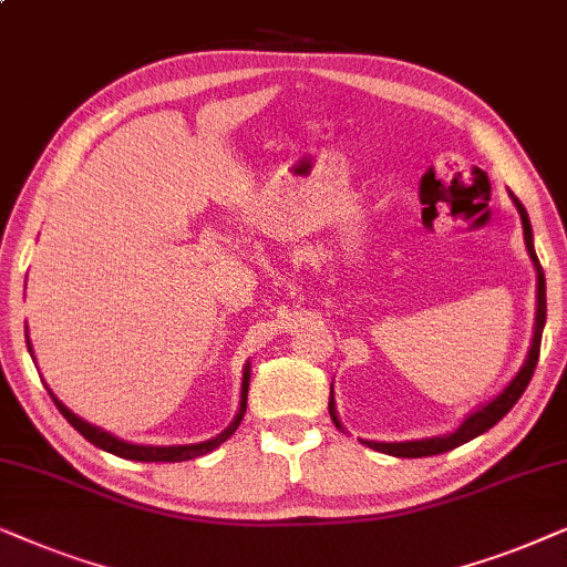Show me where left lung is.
<instances>
[{"label": "left lung", "mask_w": 567, "mask_h": 567, "mask_svg": "<svg viewBox=\"0 0 567 567\" xmlns=\"http://www.w3.org/2000/svg\"><path fill=\"white\" fill-rule=\"evenodd\" d=\"M513 196V194H511ZM513 205H516L518 215H520V225H524V240H526V251H529L534 269H537V319H534V337H532V347L529 354H526L524 365L518 368V373L513 375L508 386H505L501 394L495 399H489L487 404H482L480 410H474L470 417H464L462 425H458L454 433L449 435H437V437H422V441H402V443H375V441H362L368 449L381 451V454L389 456H399V458H422V456H435V454H446V451L462 446V443L472 441L482 433H487L495 422H501L505 414L511 412V406L518 402L520 394H524L526 386H529L534 368H537L539 360V344H542V331H545V321H547V288H545V271H542V264L537 259V251H534V236H532V223L529 215L520 202L513 196ZM329 414L334 420V425L342 430V422L337 417V406H334V391L329 396Z\"/></svg>", "instance_id": "left-lung-1"}]
</instances>
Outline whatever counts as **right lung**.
Segmentation results:
<instances>
[{"label": "right lung", "mask_w": 567, "mask_h": 567, "mask_svg": "<svg viewBox=\"0 0 567 567\" xmlns=\"http://www.w3.org/2000/svg\"><path fill=\"white\" fill-rule=\"evenodd\" d=\"M25 339H28V334H25ZM28 352H30V358H33V347H30V339H28ZM248 381H251V362H246V368H244V383H240V406H238L236 417H233L230 425L225 427L220 435L209 437V441H205V443H188V446H137V443L121 441V437L111 435L109 430L90 425V422L78 417V414H74L72 410H66V406L54 396V391H51L49 386L47 389H49L51 399H54V404L59 406V412H62L66 417V422H70V425L78 430V433L85 437V441L93 443V446L109 451V454H113V456L132 458V462H188V458L205 456V454H209V451H215L217 446H220V443H225L233 433H236L240 420H244V414H246Z\"/></svg>", "instance_id": "add662e5"}]
</instances>
